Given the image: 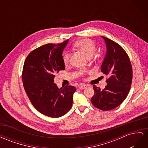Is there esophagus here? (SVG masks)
<instances>
[{
    "mask_svg": "<svg viewBox=\"0 0 148 148\" xmlns=\"http://www.w3.org/2000/svg\"><path fill=\"white\" fill-rule=\"evenodd\" d=\"M78 87H79V89H84L85 88H86L88 87V86H87L86 84H80Z\"/></svg>",
    "mask_w": 148,
    "mask_h": 148,
    "instance_id": "1",
    "label": "esophagus"
}]
</instances>
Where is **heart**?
Returning a JSON list of instances; mask_svg holds the SVG:
<instances>
[{
  "instance_id": "heart-1",
  "label": "heart",
  "mask_w": 148,
  "mask_h": 148,
  "mask_svg": "<svg viewBox=\"0 0 148 148\" xmlns=\"http://www.w3.org/2000/svg\"><path fill=\"white\" fill-rule=\"evenodd\" d=\"M74 46L79 51L82 52L88 58L91 57L96 51V47L95 44L91 40L89 39H81L78 40L74 44ZM63 62L65 65H68L70 62L69 53H66L63 57ZM84 71L83 70L78 71V74L83 75Z\"/></svg>"
}]
</instances>
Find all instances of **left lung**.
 I'll return each mask as SVG.
<instances>
[{
	"label": "left lung",
	"instance_id": "8db88e82",
	"mask_svg": "<svg viewBox=\"0 0 148 148\" xmlns=\"http://www.w3.org/2000/svg\"><path fill=\"white\" fill-rule=\"evenodd\" d=\"M107 53L101 69L107 75L104 89L93 86L95 95L91 101L96 108L110 110L120 106L126 99L132 85L133 71L129 57L119 44L104 36Z\"/></svg>",
	"mask_w": 148,
	"mask_h": 148
}]
</instances>
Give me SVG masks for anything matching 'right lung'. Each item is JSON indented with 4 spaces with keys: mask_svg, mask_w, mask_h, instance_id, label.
Masks as SVG:
<instances>
[{
    "mask_svg": "<svg viewBox=\"0 0 148 148\" xmlns=\"http://www.w3.org/2000/svg\"><path fill=\"white\" fill-rule=\"evenodd\" d=\"M68 42L36 49L24 63L22 79L25 92L36 109L47 117H60L72 107L75 87L59 88L53 80L57 73L65 70L62 52Z\"/></svg>",
    "mask_w": 148,
    "mask_h": 148,
    "instance_id": "add662e5",
    "label": "right lung"
}]
</instances>
